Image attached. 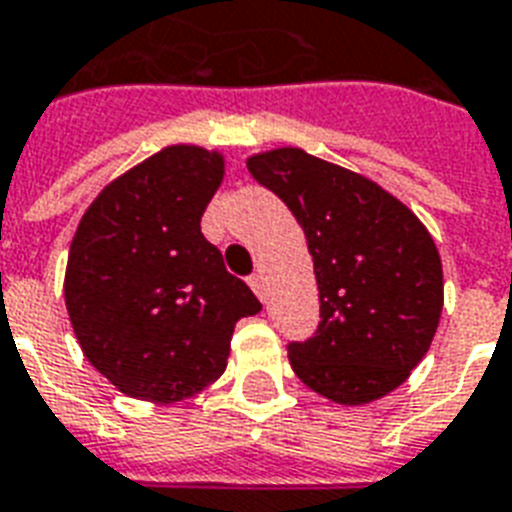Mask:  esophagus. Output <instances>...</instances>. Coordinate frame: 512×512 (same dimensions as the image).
Wrapping results in <instances>:
<instances>
[{"mask_svg":"<svg viewBox=\"0 0 512 512\" xmlns=\"http://www.w3.org/2000/svg\"><path fill=\"white\" fill-rule=\"evenodd\" d=\"M248 285H251L253 293H256L261 301H267V283H264V275H261V272H256V275L248 277Z\"/></svg>","mask_w":512,"mask_h":512,"instance_id":"esophagus-1","label":"esophagus"}]
</instances>
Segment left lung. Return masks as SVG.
I'll return each instance as SVG.
<instances>
[{"label":"left lung","mask_w":512,"mask_h":512,"mask_svg":"<svg viewBox=\"0 0 512 512\" xmlns=\"http://www.w3.org/2000/svg\"><path fill=\"white\" fill-rule=\"evenodd\" d=\"M248 170L296 216L315 264L320 323L288 344L296 376L344 406L400 387L443 310L441 256L425 224L379 184L304 149L253 154Z\"/></svg>","instance_id":"1"}]
</instances>
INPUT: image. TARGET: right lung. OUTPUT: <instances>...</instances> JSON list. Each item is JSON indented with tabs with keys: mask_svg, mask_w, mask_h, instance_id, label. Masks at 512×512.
Segmentation results:
<instances>
[{
	"mask_svg": "<svg viewBox=\"0 0 512 512\" xmlns=\"http://www.w3.org/2000/svg\"><path fill=\"white\" fill-rule=\"evenodd\" d=\"M221 178L219 152L168 146L114 178L71 240V328L85 358L130 398L176 403L216 382L235 323L261 310L200 232Z\"/></svg>",
	"mask_w": 512,
	"mask_h": 512,
	"instance_id": "obj_1",
	"label": "right lung"
}]
</instances>
